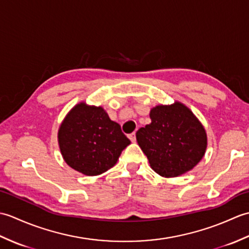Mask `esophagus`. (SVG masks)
Here are the masks:
<instances>
[{
  "mask_svg": "<svg viewBox=\"0 0 249 249\" xmlns=\"http://www.w3.org/2000/svg\"><path fill=\"white\" fill-rule=\"evenodd\" d=\"M128 138L130 139L131 142H135L136 141V134L135 133H131L128 135Z\"/></svg>",
  "mask_w": 249,
  "mask_h": 249,
  "instance_id": "esophagus-1",
  "label": "esophagus"
}]
</instances>
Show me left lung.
<instances>
[{
	"mask_svg": "<svg viewBox=\"0 0 249 249\" xmlns=\"http://www.w3.org/2000/svg\"><path fill=\"white\" fill-rule=\"evenodd\" d=\"M151 124L136 133L151 168L165 178L188 172L202 160L208 145L205 129L182 103L151 109Z\"/></svg>",
	"mask_w": 249,
	"mask_h": 249,
	"instance_id": "8db88e82",
	"label": "left lung"
}]
</instances>
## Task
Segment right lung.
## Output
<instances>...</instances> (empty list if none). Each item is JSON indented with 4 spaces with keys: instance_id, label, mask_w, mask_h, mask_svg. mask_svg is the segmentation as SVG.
<instances>
[{
    "instance_id": "obj_1",
    "label": "right lung",
    "mask_w": 249,
    "mask_h": 249,
    "mask_svg": "<svg viewBox=\"0 0 249 249\" xmlns=\"http://www.w3.org/2000/svg\"><path fill=\"white\" fill-rule=\"evenodd\" d=\"M62 156L84 176H98L112 168L129 139L103 107L76 105L63 120L57 134Z\"/></svg>"
}]
</instances>
